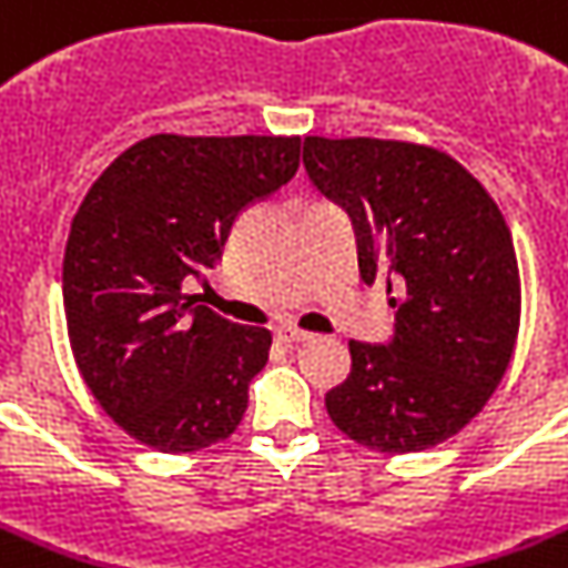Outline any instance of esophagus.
<instances>
[{"mask_svg": "<svg viewBox=\"0 0 568 568\" xmlns=\"http://www.w3.org/2000/svg\"><path fill=\"white\" fill-rule=\"evenodd\" d=\"M276 341L280 343H303V341H312V332H303L297 326H280L276 328Z\"/></svg>", "mask_w": 568, "mask_h": 568, "instance_id": "1", "label": "esophagus"}]
</instances>
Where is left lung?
Wrapping results in <instances>:
<instances>
[{
  "mask_svg": "<svg viewBox=\"0 0 568 568\" xmlns=\"http://www.w3.org/2000/svg\"><path fill=\"white\" fill-rule=\"evenodd\" d=\"M308 179L352 216L364 283L387 274L395 335L349 341L326 393L337 430L381 454L442 445L488 404L519 332V268L497 202L447 152L381 138L303 144Z\"/></svg>",
  "mask_w": 568,
  "mask_h": 568,
  "instance_id": "obj_1",
  "label": "left lung"
}]
</instances>
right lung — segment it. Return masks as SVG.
I'll return each instance as SVG.
<instances>
[{"mask_svg":"<svg viewBox=\"0 0 568 568\" xmlns=\"http://www.w3.org/2000/svg\"><path fill=\"white\" fill-rule=\"evenodd\" d=\"M297 166L300 135H152L100 173L71 219V352L100 407L141 445L190 454L240 427L271 332L195 306L184 280H204L236 216Z\"/></svg>","mask_w":568,"mask_h":568,"instance_id":"obj_1","label":"right lung"}]
</instances>
